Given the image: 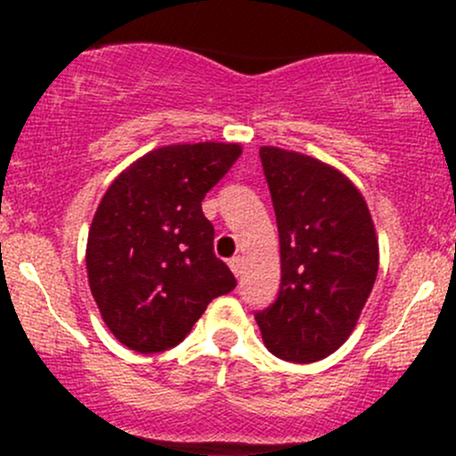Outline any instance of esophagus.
<instances>
[{"instance_id": "34e87169", "label": "esophagus", "mask_w": 456, "mask_h": 456, "mask_svg": "<svg viewBox=\"0 0 456 456\" xmlns=\"http://www.w3.org/2000/svg\"><path fill=\"white\" fill-rule=\"evenodd\" d=\"M242 262H245V260H242V256H233L232 260H229V266H232V271L236 275L242 273Z\"/></svg>"}]
</instances>
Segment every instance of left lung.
<instances>
[{
	"instance_id": "8db88e82",
	"label": "left lung",
	"mask_w": 456,
	"mask_h": 456,
	"mask_svg": "<svg viewBox=\"0 0 456 456\" xmlns=\"http://www.w3.org/2000/svg\"><path fill=\"white\" fill-rule=\"evenodd\" d=\"M280 233L278 300L257 311L275 357L311 364L355 329L379 266L375 224L355 185L300 151L260 147Z\"/></svg>"
}]
</instances>
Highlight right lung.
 Instances as JSON below:
<instances>
[{
    "mask_svg": "<svg viewBox=\"0 0 456 456\" xmlns=\"http://www.w3.org/2000/svg\"><path fill=\"white\" fill-rule=\"evenodd\" d=\"M238 142L165 145L114 178L87 233V282L114 338L136 353L185 339L236 278L214 254L207 191L232 169Z\"/></svg>",
    "mask_w": 456,
    "mask_h": 456,
    "instance_id": "add662e5",
    "label": "right lung"
}]
</instances>
